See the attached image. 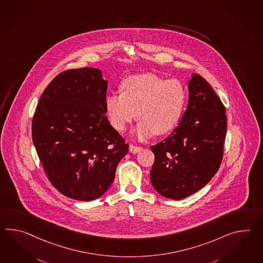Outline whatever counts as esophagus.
I'll use <instances>...</instances> for the list:
<instances>
[{"mask_svg": "<svg viewBox=\"0 0 263 263\" xmlns=\"http://www.w3.org/2000/svg\"><path fill=\"white\" fill-rule=\"evenodd\" d=\"M142 148L140 146H135L133 144H130L129 145V151L132 154H137V153L140 152Z\"/></svg>", "mask_w": 263, "mask_h": 263, "instance_id": "34e87169", "label": "esophagus"}]
</instances>
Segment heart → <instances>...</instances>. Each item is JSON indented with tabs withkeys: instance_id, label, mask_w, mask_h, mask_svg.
<instances>
[{
	"instance_id": "1",
	"label": "heart",
	"mask_w": 263,
	"mask_h": 263,
	"mask_svg": "<svg viewBox=\"0 0 263 263\" xmlns=\"http://www.w3.org/2000/svg\"><path fill=\"white\" fill-rule=\"evenodd\" d=\"M122 93L105 98V113L111 125L119 131L137 117L138 139H148L154 133L172 132L181 120L187 102V90L181 82L165 79L153 73L131 76L123 82Z\"/></svg>"
}]
</instances>
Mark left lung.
Here are the masks:
<instances>
[{
    "instance_id": "left-lung-1",
    "label": "left lung",
    "mask_w": 263,
    "mask_h": 263,
    "mask_svg": "<svg viewBox=\"0 0 263 263\" xmlns=\"http://www.w3.org/2000/svg\"><path fill=\"white\" fill-rule=\"evenodd\" d=\"M189 101L177 127L151 146L150 178L164 197L181 200L198 192L222 162L227 135L226 108L208 81L197 73L187 83Z\"/></svg>"
}]
</instances>
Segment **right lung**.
Instances as JSON below:
<instances>
[{
	"instance_id": "1",
	"label": "right lung",
	"mask_w": 263,
	"mask_h": 263,
	"mask_svg": "<svg viewBox=\"0 0 263 263\" xmlns=\"http://www.w3.org/2000/svg\"><path fill=\"white\" fill-rule=\"evenodd\" d=\"M106 89L99 69L66 70L44 89L33 118V142L48 179L78 201L102 196L128 152L105 115Z\"/></svg>"
}]
</instances>
